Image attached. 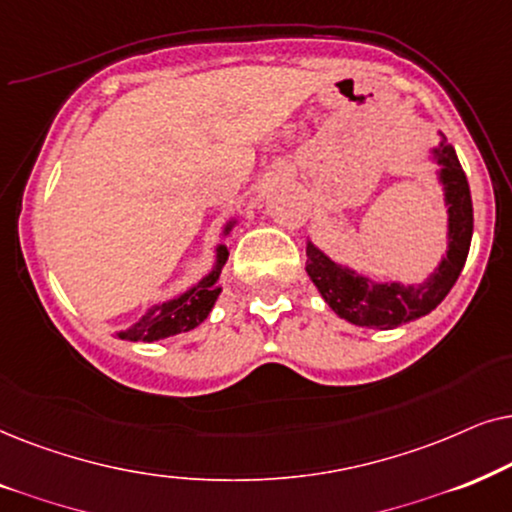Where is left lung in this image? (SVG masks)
<instances>
[{
	"mask_svg": "<svg viewBox=\"0 0 512 512\" xmlns=\"http://www.w3.org/2000/svg\"><path fill=\"white\" fill-rule=\"evenodd\" d=\"M433 154L442 166L440 180L445 185V201L449 206V250L424 285L372 283L356 271L339 267L316 245H306V274L339 318L353 325L391 330L431 313L454 288L473 238V201H470L466 173L454 149L440 142Z\"/></svg>",
	"mask_w": 512,
	"mask_h": 512,
	"instance_id": "left-lung-1",
	"label": "left lung"
}]
</instances>
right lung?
<instances>
[{"instance_id": "obj_1", "label": "right lung", "mask_w": 512, "mask_h": 512, "mask_svg": "<svg viewBox=\"0 0 512 512\" xmlns=\"http://www.w3.org/2000/svg\"><path fill=\"white\" fill-rule=\"evenodd\" d=\"M229 229L231 224H227V231ZM227 257L229 250L220 245V248H217L215 269L210 271L196 288L185 292L182 297L170 299L166 304L149 309L147 316H142L131 330L119 332V337L128 339V342H156V339H166L180 335V332L194 330L196 325L208 318L217 295H220V285H217V281H220V271L224 264H227Z\"/></svg>"}]
</instances>
